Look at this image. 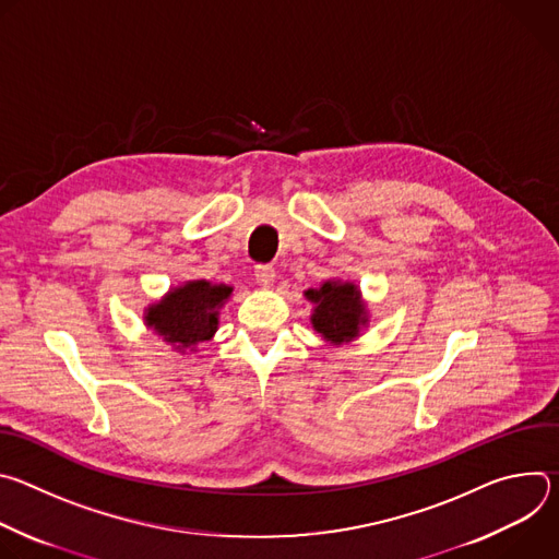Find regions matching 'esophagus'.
I'll use <instances>...</instances> for the list:
<instances>
[{
  "instance_id": "esophagus-1",
  "label": "esophagus",
  "mask_w": 559,
  "mask_h": 559,
  "mask_svg": "<svg viewBox=\"0 0 559 559\" xmlns=\"http://www.w3.org/2000/svg\"><path fill=\"white\" fill-rule=\"evenodd\" d=\"M254 278L261 287H272L274 278H276V270L272 265H257L254 270Z\"/></svg>"
}]
</instances>
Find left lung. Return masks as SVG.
<instances>
[{
	"label": "left lung",
	"instance_id": "1",
	"mask_svg": "<svg viewBox=\"0 0 559 559\" xmlns=\"http://www.w3.org/2000/svg\"><path fill=\"white\" fill-rule=\"evenodd\" d=\"M305 296L313 302V330L330 345L352 343L369 323L367 307L354 283L325 281L318 289H307Z\"/></svg>",
	"mask_w": 559,
	"mask_h": 559
}]
</instances>
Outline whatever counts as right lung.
<instances>
[{
    "mask_svg": "<svg viewBox=\"0 0 559 559\" xmlns=\"http://www.w3.org/2000/svg\"><path fill=\"white\" fill-rule=\"evenodd\" d=\"M231 287L210 281H188L170 289L162 300L145 309L143 321L179 352H194L218 330V309L229 298Z\"/></svg>",
    "mask_w": 559,
    "mask_h": 559,
    "instance_id": "add662e5",
    "label": "right lung"
}]
</instances>
